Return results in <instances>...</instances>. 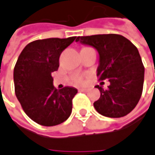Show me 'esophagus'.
Returning a JSON list of instances; mask_svg holds the SVG:
<instances>
[{"label":"esophagus","instance_id":"obj_1","mask_svg":"<svg viewBox=\"0 0 155 155\" xmlns=\"http://www.w3.org/2000/svg\"><path fill=\"white\" fill-rule=\"evenodd\" d=\"M79 91L85 92V93H87V92L89 91V90H88V89H81V90H79Z\"/></svg>","mask_w":155,"mask_h":155}]
</instances>
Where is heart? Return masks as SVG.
Listing matches in <instances>:
<instances>
[{
  "mask_svg": "<svg viewBox=\"0 0 155 155\" xmlns=\"http://www.w3.org/2000/svg\"><path fill=\"white\" fill-rule=\"evenodd\" d=\"M88 78V74H81V73H76L73 74L72 76V82L77 86H81L86 83Z\"/></svg>",
  "mask_w": 155,
  "mask_h": 155,
  "instance_id": "heart-1",
  "label": "heart"
}]
</instances>
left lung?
<instances>
[{
	"instance_id": "obj_1",
	"label": "left lung",
	"mask_w": 155,
	"mask_h": 155,
	"mask_svg": "<svg viewBox=\"0 0 155 155\" xmlns=\"http://www.w3.org/2000/svg\"><path fill=\"white\" fill-rule=\"evenodd\" d=\"M76 41L98 51L97 76L99 81L107 79L110 82L106 90L96 86L100 97L94 102L95 109L110 118L130 114L137 105L144 85L145 67L137 47L127 38L115 34L78 36Z\"/></svg>"
}]
</instances>
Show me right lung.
Wrapping results in <instances>:
<instances>
[{"label":"right lung","instance_id":"obj_1","mask_svg":"<svg viewBox=\"0 0 155 155\" xmlns=\"http://www.w3.org/2000/svg\"><path fill=\"white\" fill-rule=\"evenodd\" d=\"M49 38L36 40L22 50L14 67L17 98L26 115L42 126H55L68 119L77 90L53 86L51 73L59 66V57L74 40Z\"/></svg>","mask_w":155,"mask_h":155}]
</instances>
